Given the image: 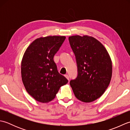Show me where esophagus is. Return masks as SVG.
I'll use <instances>...</instances> for the list:
<instances>
[{"label":"esophagus","mask_w":130,"mask_h":130,"mask_svg":"<svg viewBox=\"0 0 130 130\" xmlns=\"http://www.w3.org/2000/svg\"><path fill=\"white\" fill-rule=\"evenodd\" d=\"M65 76L66 77V78H67V79L69 80V76H68V75H65Z\"/></svg>","instance_id":"esophagus-1"}]
</instances>
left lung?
I'll return each instance as SVG.
<instances>
[{
	"mask_svg": "<svg viewBox=\"0 0 130 130\" xmlns=\"http://www.w3.org/2000/svg\"><path fill=\"white\" fill-rule=\"evenodd\" d=\"M76 57L78 75L70 82L74 95L89 103L102 95L108 87L112 74V61L104 46L92 36L69 37Z\"/></svg>",
	"mask_w": 130,
	"mask_h": 130,
	"instance_id": "obj_1",
	"label": "left lung"
}]
</instances>
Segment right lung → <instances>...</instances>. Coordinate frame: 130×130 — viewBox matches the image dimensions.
I'll return each instance as SVG.
<instances>
[{
  "mask_svg": "<svg viewBox=\"0 0 130 130\" xmlns=\"http://www.w3.org/2000/svg\"><path fill=\"white\" fill-rule=\"evenodd\" d=\"M65 36L37 38L24 52L21 62V75L27 92L35 100L48 103L55 98L60 88L68 79L57 71L54 56Z\"/></svg>",
  "mask_w": 130,
  "mask_h": 130,
  "instance_id": "1",
  "label": "right lung"
}]
</instances>
